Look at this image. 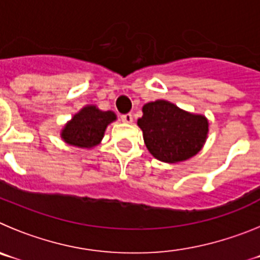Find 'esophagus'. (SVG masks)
Segmentation results:
<instances>
[{
	"label": "esophagus",
	"instance_id": "esophagus-1",
	"mask_svg": "<svg viewBox=\"0 0 260 260\" xmlns=\"http://www.w3.org/2000/svg\"><path fill=\"white\" fill-rule=\"evenodd\" d=\"M121 119H122V122L125 123H132L133 122V114L130 113H126L121 116Z\"/></svg>",
	"mask_w": 260,
	"mask_h": 260
}]
</instances>
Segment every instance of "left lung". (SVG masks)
<instances>
[{"label": "left lung", "mask_w": 260, "mask_h": 260, "mask_svg": "<svg viewBox=\"0 0 260 260\" xmlns=\"http://www.w3.org/2000/svg\"><path fill=\"white\" fill-rule=\"evenodd\" d=\"M138 126L151 155L162 162L185 161L202 150L208 135V119L181 109L167 100L147 103Z\"/></svg>", "instance_id": "left-lung-1"}]
</instances>
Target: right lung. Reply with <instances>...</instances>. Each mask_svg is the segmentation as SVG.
Here are the masks:
<instances>
[{"mask_svg": "<svg viewBox=\"0 0 260 260\" xmlns=\"http://www.w3.org/2000/svg\"><path fill=\"white\" fill-rule=\"evenodd\" d=\"M112 110H100L96 105H86L73 116L61 130V138L70 146L92 148L104 138L108 125L116 121Z\"/></svg>", "mask_w": 260, "mask_h": 260, "instance_id": "obj_1", "label": "right lung"}]
</instances>
